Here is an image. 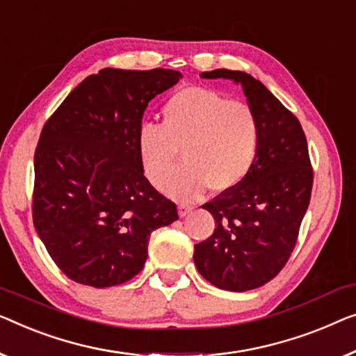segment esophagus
Returning a JSON list of instances; mask_svg holds the SVG:
<instances>
[{"label": "esophagus", "instance_id": "1", "mask_svg": "<svg viewBox=\"0 0 356 356\" xmlns=\"http://www.w3.org/2000/svg\"><path fill=\"white\" fill-rule=\"evenodd\" d=\"M191 212H193V207H191V205H188V204H179L178 205V213H179V216H186V215H189Z\"/></svg>", "mask_w": 356, "mask_h": 356}]
</instances>
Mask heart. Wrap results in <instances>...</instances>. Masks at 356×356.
<instances>
[{"instance_id":"1","label":"heart","mask_w":356,"mask_h":356,"mask_svg":"<svg viewBox=\"0 0 356 356\" xmlns=\"http://www.w3.org/2000/svg\"><path fill=\"white\" fill-rule=\"evenodd\" d=\"M259 144L260 123L245 102L199 86L170 96L162 125L144 123L138 131L144 175L179 200L199 197L209 186L213 193L239 186L254 167ZM178 150L185 165L172 177Z\"/></svg>"}]
</instances>
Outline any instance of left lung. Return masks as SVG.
Here are the masks:
<instances>
[{"mask_svg":"<svg viewBox=\"0 0 356 356\" xmlns=\"http://www.w3.org/2000/svg\"><path fill=\"white\" fill-rule=\"evenodd\" d=\"M200 76L242 86L260 123V144L244 181L202 205L216 226L194 245V264L218 289L252 291L271 281L296 247L313 186L307 138L297 117L252 75L216 69Z\"/></svg>","mask_w":356,"mask_h":356,"instance_id":"left-lung-1","label":"left lung"}]
</instances>
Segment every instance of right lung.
<instances>
[{
	"label": "right lung",
	"mask_w": 356,
	"mask_h": 356,
	"mask_svg": "<svg viewBox=\"0 0 356 356\" xmlns=\"http://www.w3.org/2000/svg\"><path fill=\"white\" fill-rule=\"evenodd\" d=\"M170 69H102L72 90L35 151L33 225L67 277L92 287L130 281L154 229L177 205L144 177L138 131L149 101L178 83Z\"/></svg>",
	"instance_id": "obj_1"
}]
</instances>
